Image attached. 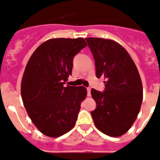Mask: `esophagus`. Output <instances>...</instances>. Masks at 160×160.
<instances>
[{
  "label": "esophagus",
  "mask_w": 160,
  "mask_h": 160,
  "mask_svg": "<svg viewBox=\"0 0 160 160\" xmlns=\"http://www.w3.org/2000/svg\"><path fill=\"white\" fill-rule=\"evenodd\" d=\"M87 95H88V96H90L91 95V88H87Z\"/></svg>",
  "instance_id": "34e87169"
}]
</instances>
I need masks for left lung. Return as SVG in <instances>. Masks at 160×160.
Here are the masks:
<instances>
[{
    "label": "left lung",
    "instance_id": "left-lung-1",
    "mask_svg": "<svg viewBox=\"0 0 160 160\" xmlns=\"http://www.w3.org/2000/svg\"><path fill=\"white\" fill-rule=\"evenodd\" d=\"M95 61L96 76L105 79L104 91L91 89L98 129L110 137L125 133L136 120L143 98L137 67L123 47L111 40L85 38Z\"/></svg>",
    "mask_w": 160,
    "mask_h": 160
}]
</instances>
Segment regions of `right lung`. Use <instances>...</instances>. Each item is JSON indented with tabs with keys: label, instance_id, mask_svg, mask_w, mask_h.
<instances>
[{
	"label": "right lung",
	"instance_id": "add662e5",
	"mask_svg": "<svg viewBox=\"0 0 160 160\" xmlns=\"http://www.w3.org/2000/svg\"><path fill=\"white\" fill-rule=\"evenodd\" d=\"M87 44L83 38H57L45 41L31 56L21 84L23 105L37 128L58 138L76 124L84 86H64L72 75L74 57Z\"/></svg>",
	"mask_w": 160,
	"mask_h": 160
}]
</instances>
